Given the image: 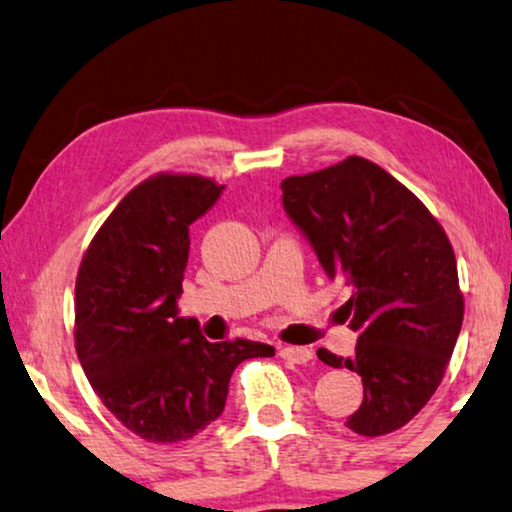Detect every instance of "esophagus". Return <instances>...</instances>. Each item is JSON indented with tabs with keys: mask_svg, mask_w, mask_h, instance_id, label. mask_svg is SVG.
Segmentation results:
<instances>
[{
	"mask_svg": "<svg viewBox=\"0 0 512 512\" xmlns=\"http://www.w3.org/2000/svg\"><path fill=\"white\" fill-rule=\"evenodd\" d=\"M280 357L289 363H309L314 359V352L309 348H296V345H287V348L280 350Z\"/></svg>",
	"mask_w": 512,
	"mask_h": 512,
	"instance_id": "34e87169",
	"label": "esophagus"
}]
</instances>
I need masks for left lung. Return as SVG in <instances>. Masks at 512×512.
Returning a JSON list of instances; mask_svg holds the SVG:
<instances>
[{
  "label": "left lung",
  "instance_id": "8db88e82",
  "mask_svg": "<svg viewBox=\"0 0 512 512\" xmlns=\"http://www.w3.org/2000/svg\"><path fill=\"white\" fill-rule=\"evenodd\" d=\"M282 205L314 246L329 280L352 296V357L318 359L354 370L363 402L345 427L386 436L420 413L445 377L463 325L454 248L443 225L400 180L359 155L282 180Z\"/></svg>",
  "mask_w": 512,
  "mask_h": 512
}]
</instances>
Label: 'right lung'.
<instances>
[{"mask_svg": "<svg viewBox=\"0 0 512 512\" xmlns=\"http://www.w3.org/2000/svg\"><path fill=\"white\" fill-rule=\"evenodd\" d=\"M223 185L194 173H155L133 187L90 241L76 275L74 345L94 393L128 431L178 443L223 413L241 361L273 357L266 343H210L178 316L189 225Z\"/></svg>", "mask_w": 512, "mask_h": 512, "instance_id": "obj_1", "label": "right lung"}]
</instances>
